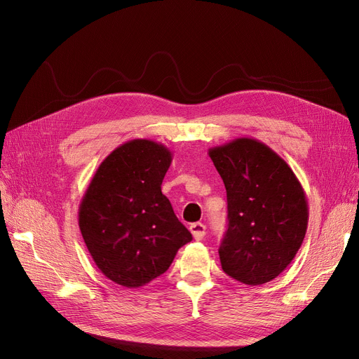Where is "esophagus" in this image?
Here are the masks:
<instances>
[{
    "instance_id": "34e87169",
    "label": "esophagus",
    "mask_w": 359,
    "mask_h": 359,
    "mask_svg": "<svg viewBox=\"0 0 359 359\" xmlns=\"http://www.w3.org/2000/svg\"><path fill=\"white\" fill-rule=\"evenodd\" d=\"M189 230H191V233H192V236H194L195 240H202V238L205 237V230H206V227H205V225H203L202 222H195V224L191 225Z\"/></svg>"
}]
</instances>
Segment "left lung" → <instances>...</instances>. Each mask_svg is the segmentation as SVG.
Listing matches in <instances>:
<instances>
[{"mask_svg": "<svg viewBox=\"0 0 359 359\" xmlns=\"http://www.w3.org/2000/svg\"><path fill=\"white\" fill-rule=\"evenodd\" d=\"M208 154L227 191L222 271L246 285L266 284L287 269L304 240L303 186L287 161L257 140L236 138Z\"/></svg>", "mask_w": 359, "mask_h": 359, "instance_id": "obj_1", "label": "left lung"}]
</instances>
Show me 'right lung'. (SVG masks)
<instances>
[{
  "mask_svg": "<svg viewBox=\"0 0 359 359\" xmlns=\"http://www.w3.org/2000/svg\"><path fill=\"white\" fill-rule=\"evenodd\" d=\"M172 157L160 142L128 141L102 161L81 199L79 225L86 246L118 285H147L192 240L161 194Z\"/></svg>",
  "mask_w": 359,
  "mask_h": 359,
  "instance_id": "obj_1",
  "label": "right lung"
}]
</instances>
